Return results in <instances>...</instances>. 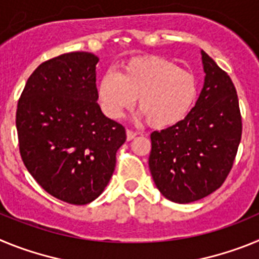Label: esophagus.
Instances as JSON below:
<instances>
[{
    "instance_id": "obj_1",
    "label": "esophagus",
    "mask_w": 259,
    "mask_h": 259,
    "mask_svg": "<svg viewBox=\"0 0 259 259\" xmlns=\"http://www.w3.org/2000/svg\"><path fill=\"white\" fill-rule=\"evenodd\" d=\"M125 132H127V140L128 141H131L132 140V139H135V136H136V132H135V131H132V130H127V131H125Z\"/></svg>"
}]
</instances>
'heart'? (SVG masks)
I'll return each mask as SVG.
<instances>
[{
    "label": "heart",
    "mask_w": 259,
    "mask_h": 259,
    "mask_svg": "<svg viewBox=\"0 0 259 259\" xmlns=\"http://www.w3.org/2000/svg\"><path fill=\"white\" fill-rule=\"evenodd\" d=\"M102 111L119 119L136 102L140 115L154 128H168L188 115L197 98V80L191 71L158 56L135 57L118 74L106 72L97 85Z\"/></svg>",
    "instance_id": "b5f03b06"
}]
</instances>
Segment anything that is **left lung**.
Masks as SVG:
<instances>
[{
  "instance_id": "obj_1",
  "label": "left lung",
  "mask_w": 259,
  "mask_h": 259,
  "mask_svg": "<svg viewBox=\"0 0 259 259\" xmlns=\"http://www.w3.org/2000/svg\"><path fill=\"white\" fill-rule=\"evenodd\" d=\"M205 81L182 122L150 135L149 168L167 200L189 203L221 187L232 168L242 123L236 88L226 71L201 50Z\"/></svg>"
}]
</instances>
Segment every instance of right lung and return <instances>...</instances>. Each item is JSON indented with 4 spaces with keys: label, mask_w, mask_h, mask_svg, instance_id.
Returning a JSON list of instances; mask_svg holds the SVG:
<instances>
[{
    "label": "right lung",
    "mask_w": 259,
    "mask_h": 259,
    "mask_svg": "<svg viewBox=\"0 0 259 259\" xmlns=\"http://www.w3.org/2000/svg\"><path fill=\"white\" fill-rule=\"evenodd\" d=\"M97 62L88 52L49 59L32 72L18 101L24 166L48 193L72 205L104 192L127 139L124 127L97 104Z\"/></svg>",
    "instance_id": "obj_1"
}]
</instances>
